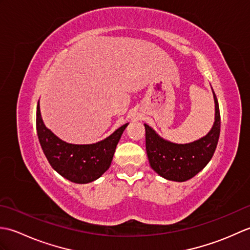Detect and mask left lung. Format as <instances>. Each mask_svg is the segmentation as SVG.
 Wrapping results in <instances>:
<instances>
[{
    "instance_id": "8db88e82",
    "label": "left lung",
    "mask_w": 250,
    "mask_h": 250,
    "mask_svg": "<svg viewBox=\"0 0 250 250\" xmlns=\"http://www.w3.org/2000/svg\"><path fill=\"white\" fill-rule=\"evenodd\" d=\"M213 90V88H211ZM215 121L205 136L188 144L164 140L151 126L144 124L146 151L151 168L161 177L173 182H186L203 169L213 157L220 134V113L216 94Z\"/></svg>"
}]
</instances>
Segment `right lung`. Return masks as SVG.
<instances>
[{
  "mask_svg": "<svg viewBox=\"0 0 250 250\" xmlns=\"http://www.w3.org/2000/svg\"><path fill=\"white\" fill-rule=\"evenodd\" d=\"M128 125H121L114 133L94 144H70L59 139L45 125L40 101L37 103L36 131L42 149L52 168L72 183H91L107 171L117 144Z\"/></svg>",
  "mask_w": 250,
  "mask_h": 250,
  "instance_id": "obj_1",
  "label": "right lung"
}]
</instances>
